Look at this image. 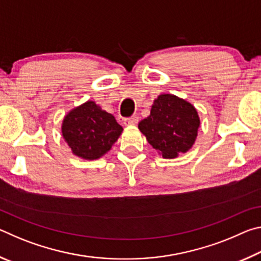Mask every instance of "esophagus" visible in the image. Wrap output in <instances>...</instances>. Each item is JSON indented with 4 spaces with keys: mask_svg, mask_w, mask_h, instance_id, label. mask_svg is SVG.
<instances>
[{
    "mask_svg": "<svg viewBox=\"0 0 261 261\" xmlns=\"http://www.w3.org/2000/svg\"><path fill=\"white\" fill-rule=\"evenodd\" d=\"M139 118L137 116H132V117H129V118H125L124 121H123V123H124V125H136L137 123H138Z\"/></svg>",
    "mask_w": 261,
    "mask_h": 261,
    "instance_id": "1",
    "label": "esophagus"
}]
</instances>
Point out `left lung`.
<instances>
[{"label":"left lung","mask_w":261,"mask_h":261,"mask_svg":"<svg viewBox=\"0 0 261 261\" xmlns=\"http://www.w3.org/2000/svg\"><path fill=\"white\" fill-rule=\"evenodd\" d=\"M200 118L192 103L174 94H160L154 100L149 116L138 129L149 145L165 159H175L193 146Z\"/></svg>","instance_id":"left-lung-1"}]
</instances>
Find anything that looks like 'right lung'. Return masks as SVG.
<instances>
[{
  "label": "right lung",
  "instance_id": "right-lung-1",
  "mask_svg": "<svg viewBox=\"0 0 261 261\" xmlns=\"http://www.w3.org/2000/svg\"><path fill=\"white\" fill-rule=\"evenodd\" d=\"M61 131L73 155L93 161L112 149L123 127L112 114L88 100L65 115Z\"/></svg>",
  "mask_w": 261,
  "mask_h": 261
}]
</instances>
